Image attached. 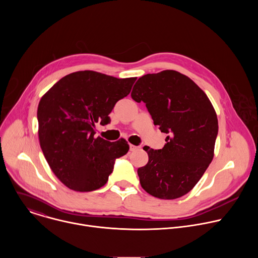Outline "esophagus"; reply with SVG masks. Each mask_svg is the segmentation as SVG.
<instances>
[{"label":"esophagus","mask_w":258,"mask_h":258,"mask_svg":"<svg viewBox=\"0 0 258 258\" xmlns=\"http://www.w3.org/2000/svg\"><path fill=\"white\" fill-rule=\"evenodd\" d=\"M138 148H139V147H137V146H135V145H132V144L130 145V150H131V151H136Z\"/></svg>","instance_id":"1"}]
</instances>
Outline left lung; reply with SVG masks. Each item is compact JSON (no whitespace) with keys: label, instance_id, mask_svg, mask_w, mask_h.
Masks as SVG:
<instances>
[{"label":"left lung","instance_id":"obj_1","mask_svg":"<svg viewBox=\"0 0 258 258\" xmlns=\"http://www.w3.org/2000/svg\"><path fill=\"white\" fill-rule=\"evenodd\" d=\"M143 101L161 133L162 149L146 147L149 161L138 169L142 188L160 199L189 193L212 161L218 133L217 116L206 94L174 70L143 76L131 94Z\"/></svg>","mask_w":258,"mask_h":258}]
</instances>
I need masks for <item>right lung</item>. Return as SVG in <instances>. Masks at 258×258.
Listing matches in <instances>:
<instances>
[{"instance_id": "obj_1", "label": "right lung", "mask_w": 258, "mask_h": 258, "mask_svg": "<svg viewBox=\"0 0 258 258\" xmlns=\"http://www.w3.org/2000/svg\"><path fill=\"white\" fill-rule=\"evenodd\" d=\"M136 80L78 71L62 78L41 99V148L52 171L69 189H100L113 171L115 160L127 153L125 140L111 143L94 135L96 123L110 121V112L130 94Z\"/></svg>"}]
</instances>
